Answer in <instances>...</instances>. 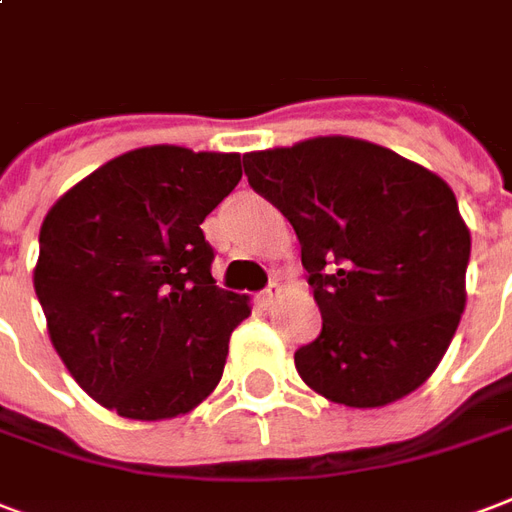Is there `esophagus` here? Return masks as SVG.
<instances>
[{"label": "esophagus", "mask_w": 512, "mask_h": 512, "mask_svg": "<svg viewBox=\"0 0 512 512\" xmlns=\"http://www.w3.org/2000/svg\"><path fill=\"white\" fill-rule=\"evenodd\" d=\"M280 294H283V286H280V283H270V286L264 288L256 299H259V305L267 310V307H272L275 302H278Z\"/></svg>", "instance_id": "obj_1"}]
</instances>
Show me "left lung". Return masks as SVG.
<instances>
[{
    "label": "left lung",
    "mask_w": 512,
    "mask_h": 512,
    "mask_svg": "<svg viewBox=\"0 0 512 512\" xmlns=\"http://www.w3.org/2000/svg\"><path fill=\"white\" fill-rule=\"evenodd\" d=\"M256 194L286 215L324 326L294 353L329 402L383 407L424 383L464 313L470 229L451 186L356 137L242 156Z\"/></svg>",
    "instance_id": "8db88e82"
}]
</instances>
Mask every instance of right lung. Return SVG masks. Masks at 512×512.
Here are the masks:
<instances>
[{"instance_id":"right-lung-1","label":"right lung","mask_w":512,"mask_h":512,"mask_svg":"<svg viewBox=\"0 0 512 512\" xmlns=\"http://www.w3.org/2000/svg\"><path fill=\"white\" fill-rule=\"evenodd\" d=\"M240 178V153L151 145L94 169L45 215L34 291L51 343L118 416H183L224 375L251 307L215 286L202 221Z\"/></svg>"}]
</instances>
